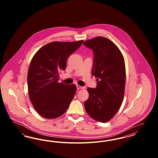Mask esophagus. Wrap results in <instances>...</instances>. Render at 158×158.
<instances>
[{"label": "esophagus", "mask_w": 158, "mask_h": 158, "mask_svg": "<svg viewBox=\"0 0 158 158\" xmlns=\"http://www.w3.org/2000/svg\"><path fill=\"white\" fill-rule=\"evenodd\" d=\"M76 87H77V89H85V87H83V86H81L79 85H76Z\"/></svg>", "instance_id": "obj_1"}]
</instances>
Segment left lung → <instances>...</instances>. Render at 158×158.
I'll return each instance as SVG.
<instances>
[{
	"label": "left lung",
	"instance_id": "obj_1",
	"mask_svg": "<svg viewBox=\"0 0 158 158\" xmlns=\"http://www.w3.org/2000/svg\"><path fill=\"white\" fill-rule=\"evenodd\" d=\"M83 44L94 53L92 75L98 82L96 88H88L89 95L85 108L95 120L106 123L117 113L124 98V59L118 47L106 38L97 37L85 41Z\"/></svg>",
	"mask_w": 158,
	"mask_h": 158
}]
</instances>
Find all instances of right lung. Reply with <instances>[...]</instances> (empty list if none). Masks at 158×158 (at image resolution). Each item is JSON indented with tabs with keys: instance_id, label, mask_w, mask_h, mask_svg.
<instances>
[{
	"instance_id": "1",
	"label": "right lung",
	"mask_w": 158,
	"mask_h": 158,
	"mask_svg": "<svg viewBox=\"0 0 158 158\" xmlns=\"http://www.w3.org/2000/svg\"><path fill=\"white\" fill-rule=\"evenodd\" d=\"M83 41H53L40 48L31 60L27 75L28 94L34 109L45 118L63 115L74 98L75 85L58 82V77L65 70L69 56Z\"/></svg>"
}]
</instances>
